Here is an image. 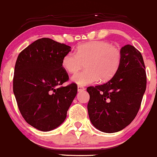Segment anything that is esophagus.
Here are the masks:
<instances>
[{
  "instance_id": "34e87169",
  "label": "esophagus",
  "mask_w": 157,
  "mask_h": 157,
  "mask_svg": "<svg viewBox=\"0 0 157 157\" xmlns=\"http://www.w3.org/2000/svg\"><path fill=\"white\" fill-rule=\"evenodd\" d=\"M85 90V88L83 86H78V91L80 92V91H83Z\"/></svg>"
}]
</instances>
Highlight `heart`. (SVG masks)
I'll return each instance as SVG.
<instances>
[{
	"instance_id": "1",
	"label": "heart",
	"mask_w": 157,
	"mask_h": 157,
	"mask_svg": "<svg viewBox=\"0 0 157 157\" xmlns=\"http://www.w3.org/2000/svg\"><path fill=\"white\" fill-rule=\"evenodd\" d=\"M121 51L111 43L97 40L86 43L77 47L76 53H68L63 58L62 67L74 74L85 63L86 70L72 76L71 80L78 86H86L110 79L121 63Z\"/></svg>"
}]
</instances>
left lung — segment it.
<instances>
[{"instance_id": "8db88e82", "label": "left lung", "mask_w": 157, "mask_h": 157, "mask_svg": "<svg viewBox=\"0 0 157 157\" xmlns=\"http://www.w3.org/2000/svg\"><path fill=\"white\" fill-rule=\"evenodd\" d=\"M121 63L106 83L89 86L88 113L95 128L105 133L124 129L140 108L147 87V75L141 53L132 45L121 48Z\"/></svg>"}]
</instances>
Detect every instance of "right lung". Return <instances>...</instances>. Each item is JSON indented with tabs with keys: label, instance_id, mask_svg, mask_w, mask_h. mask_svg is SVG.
Masks as SVG:
<instances>
[{
	"label": "right lung",
	"instance_id": "right-lung-1",
	"mask_svg": "<svg viewBox=\"0 0 157 157\" xmlns=\"http://www.w3.org/2000/svg\"><path fill=\"white\" fill-rule=\"evenodd\" d=\"M71 47L51 38L36 40L19 53L15 66L13 93L21 115L42 132L59 127L77 94V85L61 86L68 80L62 67Z\"/></svg>",
	"mask_w": 157,
	"mask_h": 157
}]
</instances>
